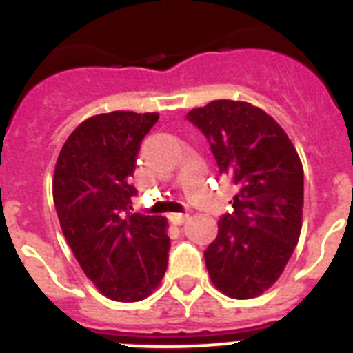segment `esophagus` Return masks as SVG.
<instances>
[{"instance_id": "1", "label": "esophagus", "mask_w": 353, "mask_h": 353, "mask_svg": "<svg viewBox=\"0 0 353 353\" xmlns=\"http://www.w3.org/2000/svg\"><path fill=\"white\" fill-rule=\"evenodd\" d=\"M187 217H189L187 214H173V215H171V223H173V224H183L187 221Z\"/></svg>"}]
</instances>
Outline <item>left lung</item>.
<instances>
[{
  "label": "left lung",
  "mask_w": 353,
  "mask_h": 353,
  "mask_svg": "<svg viewBox=\"0 0 353 353\" xmlns=\"http://www.w3.org/2000/svg\"><path fill=\"white\" fill-rule=\"evenodd\" d=\"M187 120L210 145L219 174L236 185L232 214L205 251L215 288L252 299L277 281L302 226L304 171L295 146L272 117L248 102L214 101Z\"/></svg>",
  "instance_id": "8db88e82"
}]
</instances>
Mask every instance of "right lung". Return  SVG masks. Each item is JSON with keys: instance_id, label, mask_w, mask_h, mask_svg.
<instances>
[{"instance_id": "add662e5", "label": "right lung", "mask_w": 353, "mask_h": 353, "mask_svg": "<svg viewBox=\"0 0 353 353\" xmlns=\"http://www.w3.org/2000/svg\"><path fill=\"white\" fill-rule=\"evenodd\" d=\"M157 113L113 111L84 120L56 162L52 198L61 232L81 269L111 301L148 297L164 277L166 219L132 214L129 183Z\"/></svg>"}]
</instances>
